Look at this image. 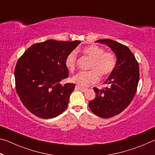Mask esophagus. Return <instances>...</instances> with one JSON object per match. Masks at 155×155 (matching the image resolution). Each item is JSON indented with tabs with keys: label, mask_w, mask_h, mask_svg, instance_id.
Segmentation results:
<instances>
[{
	"label": "esophagus",
	"mask_w": 155,
	"mask_h": 155,
	"mask_svg": "<svg viewBox=\"0 0 155 155\" xmlns=\"http://www.w3.org/2000/svg\"><path fill=\"white\" fill-rule=\"evenodd\" d=\"M76 89L78 90H81V92H85V91L87 90L86 88H83L82 87L79 86V85H77V86H76Z\"/></svg>",
	"instance_id": "1"
}]
</instances>
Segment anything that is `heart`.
<instances>
[{
    "instance_id": "heart-1",
    "label": "heart",
    "mask_w": 155,
    "mask_h": 155,
    "mask_svg": "<svg viewBox=\"0 0 155 155\" xmlns=\"http://www.w3.org/2000/svg\"><path fill=\"white\" fill-rule=\"evenodd\" d=\"M83 54L91 59L87 72H81L74 76L72 81L79 86L88 87L99 81L100 76H107L113 72L117 65L116 56L112 51H105L99 46L92 45L85 47L81 50ZM77 54L72 51L65 61V67L74 72L77 66Z\"/></svg>"
}]
</instances>
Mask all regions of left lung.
<instances>
[{
    "instance_id": "left-lung-1",
    "label": "left lung",
    "mask_w": 155,
    "mask_h": 155,
    "mask_svg": "<svg viewBox=\"0 0 155 155\" xmlns=\"http://www.w3.org/2000/svg\"><path fill=\"white\" fill-rule=\"evenodd\" d=\"M96 42L105 44L117 56V65L104 83L109 87L99 90L94 87V99L89 102V107L94 114L110 118L126 108L137 92L139 81V63L127 46L111 39H102Z\"/></svg>"
}]
</instances>
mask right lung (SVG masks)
Masks as SVG:
<instances>
[{"label":"right lung","instance_id":"1","mask_svg":"<svg viewBox=\"0 0 155 155\" xmlns=\"http://www.w3.org/2000/svg\"><path fill=\"white\" fill-rule=\"evenodd\" d=\"M80 43L48 40L34 44L18 58L14 70L16 92L36 117L51 119L67 108L75 85L60 81L69 77L66 57Z\"/></svg>","mask_w":155,"mask_h":155}]
</instances>
